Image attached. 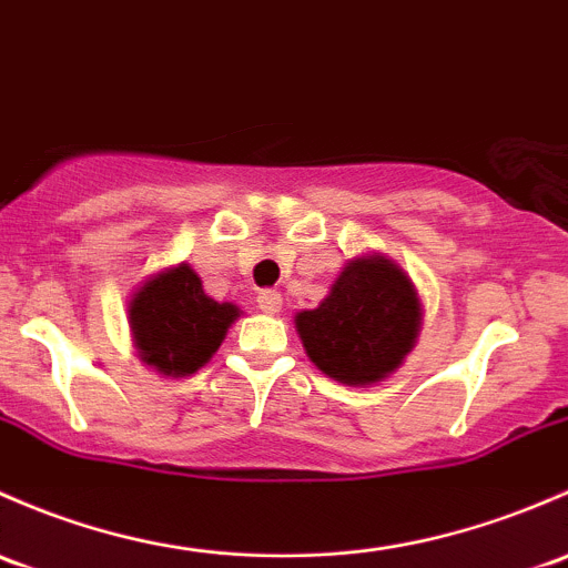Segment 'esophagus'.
Masks as SVG:
<instances>
[{
	"label": "esophagus",
	"instance_id": "34e87169",
	"mask_svg": "<svg viewBox=\"0 0 568 568\" xmlns=\"http://www.w3.org/2000/svg\"><path fill=\"white\" fill-rule=\"evenodd\" d=\"M258 307H261V313L277 315L280 310H283V296H280V291H261Z\"/></svg>",
	"mask_w": 568,
	"mask_h": 568
}]
</instances>
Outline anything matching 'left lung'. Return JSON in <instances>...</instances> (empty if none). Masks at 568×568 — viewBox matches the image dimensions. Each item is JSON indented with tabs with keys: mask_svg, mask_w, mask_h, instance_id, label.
I'll use <instances>...</instances> for the list:
<instances>
[{
	"mask_svg": "<svg viewBox=\"0 0 568 568\" xmlns=\"http://www.w3.org/2000/svg\"><path fill=\"white\" fill-rule=\"evenodd\" d=\"M414 280L384 253L348 258L326 300L294 315L310 362L345 386H375L403 367L422 332Z\"/></svg>",
	"mask_w": 568,
	"mask_h": 568,
	"instance_id": "obj_1",
	"label": "left lung"
}]
</instances>
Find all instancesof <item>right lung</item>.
I'll return each instance as SVG.
<instances>
[{
	"label": "right lung",
	"instance_id": "right-lung-1",
	"mask_svg": "<svg viewBox=\"0 0 568 568\" xmlns=\"http://www.w3.org/2000/svg\"><path fill=\"white\" fill-rule=\"evenodd\" d=\"M242 315L234 302H214L190 264L149 274L128 302L139 359L163 378H187L217 354Z\"/></svg>",
	"mask_w": 568,
	"mask_h": 568
}]
</instances>
